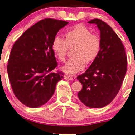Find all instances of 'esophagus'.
Masks as SVG:
<instances>
[{
	"mask_svg": "<svg viewBox=\"0 0 135 135\" xmlns=\"http://www.w3.org/2000/svg\"><path fill=\"white\" fill-rule=\"evenodd\" d=\"M73 77L71 76V75H64V79H66V80H73Z\"/></svg>",
	"mask_w": 135,
	"mask_h": 135,
	"instance_id": "esophagus-1",
	"label": "esophagus"
}]
</instances>
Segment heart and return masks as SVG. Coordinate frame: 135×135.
I'll return each instance as SVG.
<instances>
[{"label":"heart","instance_id":"1","mask_svg":"<svg viewBox=\"0 0 135 135\" xmlns=\"http://www.w3.org/2000/svg\"><path fill=\"white\" fill-rule=\"evenodd\" d=\"M65 39L55 37L51 49L55 56L61 61L65 60L68 49H74V58L66 62L61 70L73 75L85 68L86 63L97 60L101 50V40L97 35L92 34L89 29L82 25H76L64 34Z\"/></svg>","mask_w":135,"mask_h":135}]
</instances>
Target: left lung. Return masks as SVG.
Listing matches in <instances>:
<instances>
[{
    "label": "left lung",
    "mask_w": 135,
    "mask_h": 135,
    "mask_svg": "<svg viewBox=\"0 0 135 135\" xmlns=\"http://www.w3.org/2000/svg\"><path fill=\"white\" fill-rule=\"evenodd\" d=\"M88 23L97 26L102 45L97 60L77 77L83 86L77 95L85 106L101 108L109 104L119 93L126 74L127 60L122 42L109 25L99 19Z\"/></svg>",
    "instance_id": "1"
}]
</instances>
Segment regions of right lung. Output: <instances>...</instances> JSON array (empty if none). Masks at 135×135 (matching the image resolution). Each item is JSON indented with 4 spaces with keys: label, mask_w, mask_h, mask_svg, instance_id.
I'll return each instance as SVG.
<instances>
[{
    "label": "right lung",
    "mask_w": 135,
    "mask_h": 135,
    "mask_svg": "<svg viewBox=\"0 0 135 135\" xmlns=\"http://www.w3.org/2000/svg\"><path fill=\"white\" fill-rule=\"evenodd\" d=\"M67 21L46 18L27 29L13 46L7 66L11 86L25 106L36 108L52 97L62 74L51 73L57 66L53 40Z\"/></svg>",
    "instance_id": "add662e5"
}]
</instances>
